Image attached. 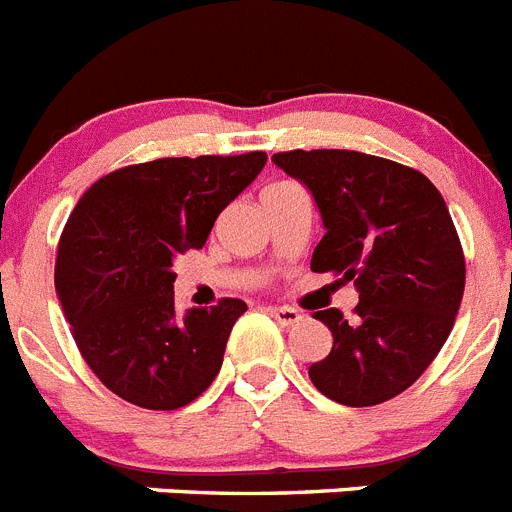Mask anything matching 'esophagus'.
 Returning a JSON list of instances; mask_svg holds the SVG:
<instances>
[{
  "label": "esophagus",
  "instance_id": "esophagus-1",
  "mask_svg": "<svg viewBox=\"0 0 512 512\" xmlns=\"http://www.w3.org/2000/svg\"><path fill=\"white\" fill-rule=\"evenodd\" d=\"M269 316L277 318L282 326H292V323H298L300 318H303V313H300L298 308H290V305H269Z\"/></svg>",
  "mask_w": 512,
  "mask_h": 512
}]
</instances>
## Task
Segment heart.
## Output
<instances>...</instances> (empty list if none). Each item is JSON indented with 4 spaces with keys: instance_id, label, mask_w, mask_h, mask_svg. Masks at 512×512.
<instances>
[{
    "instance_id": "1",
    "label": "heart",
    "mask_w": 512,
    "mask_h": 512,
    "mask_svg": "<svg viewBox=\"0 0 512 512\" xmlns=\"http://www.w3.org/2000/svg\"><path fill=\"white\" fill-rule=\"evenodd\" d=\"M277 186H282V183H272V186H266V189H277ZM264 189V191H266Z\"/></svg>"
}]
</instances>
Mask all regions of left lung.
Masks as SVG:
<instances>
[{"mask_svg":"<svg viewBox=\"0 0 512 512\" xmlns=\"http://www.w3.org/2000/svg\"><path fill=\"white\" fill-rule=\"evenodd\" d=\"M274 165L313 191L326 235L310 269L355 279L352 318L316 310L334 347L308 368L323 396L375 406L430 368L456 323L466 261L451 212L427 176L355 150H290Z\"/></svg>","mask_w":512,"mask_h":512,"instance_id":"left-lung-1","label":"left lung"}]
</instances>
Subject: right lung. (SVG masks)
I'll return each mask as SVG.
<instances>
[{
    "label": "right lung",
    "mask_w": 512,
    "mask_h": 512,
    "mask_svg": "<svg viewBox=\"0 0 512 512\" xmlns=\"http://www.w3.org/2000/svg\"><path fill=\"white\" fill-rule=\"evenodd\" d=\"M266 152L160 157L82 194L56 251V295L98 381L142 409L199 399L222 368L238 298L176 313L173 261L202 248L217 214L259 176Z\"/></svg>",
    "instance_id": "1"
}]
</instances>
